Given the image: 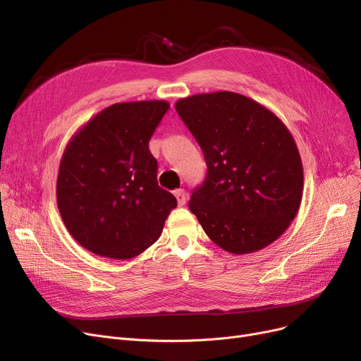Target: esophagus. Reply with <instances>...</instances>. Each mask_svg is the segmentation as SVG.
Wrapping results in <instances>:
<instances>
[{
	"instance_id": "obj_1",
	"label": "esophagus",
	"mask_w": 361,
	"mask_h": 361,
	"mask_svg": "<svg viewBox=\"0 0 361 361\" xmlns=\"http://www.w3.org/2000/svg\"><path fill=\"white\" fill-rule=\"evenodd\" d=\"M173 196L177 197V204H178V207L185 205V201H188V195H185V192H184L183 189H178V190L173 192Z\"/></svg>"
}]
</instances>
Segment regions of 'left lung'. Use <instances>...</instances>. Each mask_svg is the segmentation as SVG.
<instances>
[{
	"instance_id": "obj_1",
	"label": "left lung",
	"mask_w": 361,
	"mask_h": 361,
	"mask_svg": "<svg viewBox=\"0 0 361 361\" xmlns=\"http://www.w3.org/2000/svg\"><path fill=\"white\" fill-rule=\"evenodd\" d=\"M208 166L189 208L209 239L232 255L268 247L296 217L303 166L295 138L271 110L235 92L176 102Z\"/></svg>"
}]
</instances>
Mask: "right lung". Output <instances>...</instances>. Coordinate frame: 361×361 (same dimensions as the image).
<instances>
[{"label":"right lung","instance_id":"right-lung-1","mask_svg":"<svg viewBox=\"0 0 361 361\" xmlns=\"http://www.w3.org/2000/svg\"><path fill=\"white\" fill-rule=\"evenodd\" d=\"M166 101L118 102L80 128L62 154L56 201L66 231L101 257L126 260L162 233L172 193L157 184V162L149 150Z\"/></svg>","mask_w":361,"mask_h":361}]
</instances>
